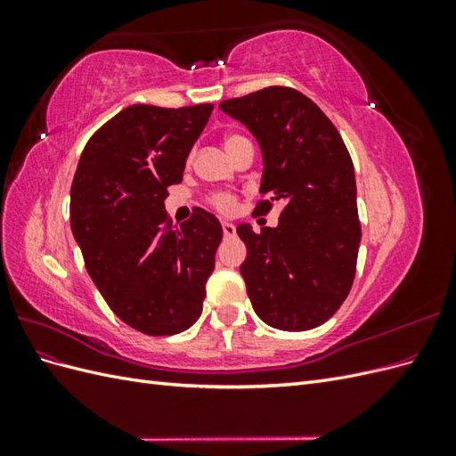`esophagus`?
Here are the masks:
<instances>
[{
	"label": "esophagus",
	"mask_w": 456,
	"mask_h": 456,
	"mask_svg": "<svg viewBox=\"0 0 456 456\" xmlns=\"http://www.w3.org/2000/svg\"><path fill=\"white\" fill-rule=\"evenodd\" d=\"M223 232H224L226 238H230V236H233V233H236V226L228 223V220H223Z\"/></svg>",
	"instance_id": "1"
}]
</instances>
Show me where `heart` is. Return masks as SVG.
<instances>
[{
  "mask_svg": "<svg viewBox=\"0 0 456 456\" xmlns=\"http://www.w3.org/2000/svg\"><path fill=\"white\" fill-rule=\"evenodd\" d=\"M240 141H243V136L230 134V136H226L224 148L228 150V148H232L233 144H238ZM211 201H213V205L216 207V209L224 211V213H230V211L233 209V205H236V200H233V198H232V196H228V194H216V196H213V198H211Z\"/></svg>",
  "mask_w": 456,
  "mask_h": 456,
  "instance_id": "1",
  "label": "heart"
}]
</instances>
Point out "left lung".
<instances>
[{
    "instance_id": "left-lung-1",
    "label": "left lung",
    "mask_w": 456,
    "mask_h": 456,
    "mask_svg": "<svg viewBox=\"0 0 456 456\" xmlns=\"http://www.w3.org/2000/svg\"><path fill=\"white\" fill-rule=\"evenodd\" d=\"M218 108L260 146V194L268 200L256 211L283 205L275 228H236L253 310L281 330L322 325L350 293L362 241L348 150L320 106L295 89L266 87Z\"/></svg>"
}]
</instances>
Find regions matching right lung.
<instances>
[{
    "instance_id": "right-lung-1",
    "label": "right lung",
    "mask_w": 456,
    "mask_h": 456,
    "mask_svg": "<svg viewBox=\"0 0 456 456\" xmlns=\"http://www.w3.org/2000/svg\"><path fill=\"white\" fill-rule=\"evenodd\" d=\"M211 112L127 106L91 136L74 175L70 226L86 268L112 312L144 335L181 333L201 315L223 226L196 209L175 228L163 200Z\"/></svg>"
}]
</instances>
